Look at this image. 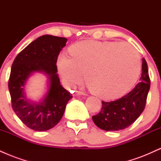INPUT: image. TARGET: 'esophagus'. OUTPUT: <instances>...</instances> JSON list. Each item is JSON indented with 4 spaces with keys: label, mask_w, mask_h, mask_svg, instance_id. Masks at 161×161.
<instances>
[{
    "label": "esophagus",
    "mask_w": 161,
    "mask_h": 161,
    "mask_svg": "<svg viewBox=\"0 0 161 161\" xmlns=\"http://www.w3.org/2000/svg\"><path fill=\"white\" fill-rule=\"evenodd\" d=\"M74 95H86V94H85L84 92H80V91H75L74 92Z\"/></svg>",
    "instance_id": "obj_1"
}]
</instances>
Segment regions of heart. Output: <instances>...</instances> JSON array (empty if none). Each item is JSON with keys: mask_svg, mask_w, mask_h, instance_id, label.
<instances>
[{"mask_svg": "<svg viewBox=\"0 0 161 161\" xmlns=\"http://www.w3.org/2000/svg\"><path fill=\"white\" fill-rule=\"evenodd\" d=\"M71 57L61 54L57 67L63 79L73 86L84 78L92 92L104 99L123 95L140 74V59L127 43L82 41L72 45Z\"/></svg>", "mask_w": 161, "mask_h": 161, "instance_id": "heart-1", "label": "heart"}]
</instances>
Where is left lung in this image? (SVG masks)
<instances>
[{
    "instance_id": "1",
    "label": "left lung",
    "mask_w": 161,
    "mask_h": 161,
    "mask_svg": "<svg viewBox=\"0 0 161 161\" xmlns=\"http://www.w3.org/2000/svg\"><path fill=\"white\" fill-rule=\"evenodd\" d=\"M140 82L127 95L114 101H102L101 111L92 116L95 124L105 131L124 129L139 117L145 108L151 81L147 64L142 59Z\"/></svg>"
}]
</instances>
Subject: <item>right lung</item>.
<instances>
[{"instance_id": "add662e5", "label": "right lung", "mask_w": 161, "mask_h": 161, "mask_svg": "<svg viewBox=\"0 0 161 161\" xmlns=\"http://www.w3.org/2000/svg\"><path fill=\"white\" fill-rule=\"evenodd\" d=\"M67 39L45 35L31 42L14 60L11 67L8 88L14 111L27 127L35 131L53 128L64 116L72 94L60 85L57 60ZM43 72L49 77L47 94L39 103L28 100L25 86L33 72Z\"/></svg>"}]
</instances>
